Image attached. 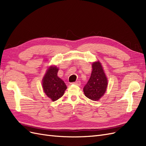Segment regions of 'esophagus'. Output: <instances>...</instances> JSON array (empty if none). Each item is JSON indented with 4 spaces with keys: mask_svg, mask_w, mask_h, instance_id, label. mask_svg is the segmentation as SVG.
Segmentation results:
<instances>
[{
    "mask_svg": "<svg viewBox=\"0 0 146 146\" xmlns=\"http://www.w3.org/2000/svg\"><path fill=\"white\" fill-rule=\"evenodd\" d=\"M72 84H74V85H77V86H80L81 85V82H79V81H77L76 82L72 83Z\"/></svg>",
    "mask_w": 146,
    "mask_h": 146,
    "instance_id": "obj_1",
    "label": "esophagus"
}]
</instances>
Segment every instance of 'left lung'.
<instances>
[{"label": "left lung", "mask_w": 146, "mask_h": 146, "mask_svg": "<svg viewBox=\"0 0 146 146\" xmlns=\"http://www.w3.org/2000/svg\"><path fill=\"white\" fill-rule=\"evenodd\" d=\"M91 77L83 88L85 96L92 100H99L107 90L108 80L99 61L92 64Z\"/></svg>", "instance_id": "1"}]
</instances>
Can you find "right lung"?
Here are the masks:
<instances>
[{
	"mask_svg": "<svg viewBox=\"0 0 146 146\" xmlns=\"http://www.w3.org/2000/svg\"><path fill=\"white\" fill-rule=\"evenodd\" d=\"M58 68L50 66L42 78L44 92L52 101H56L62 97L67 89L65 83L57 76Z\"/></svg>",
	"mask_w": 146,
	"mask_h": 146,
	"instance_id": "add662e5",
	"label": "right lung"
}]
</instances>
